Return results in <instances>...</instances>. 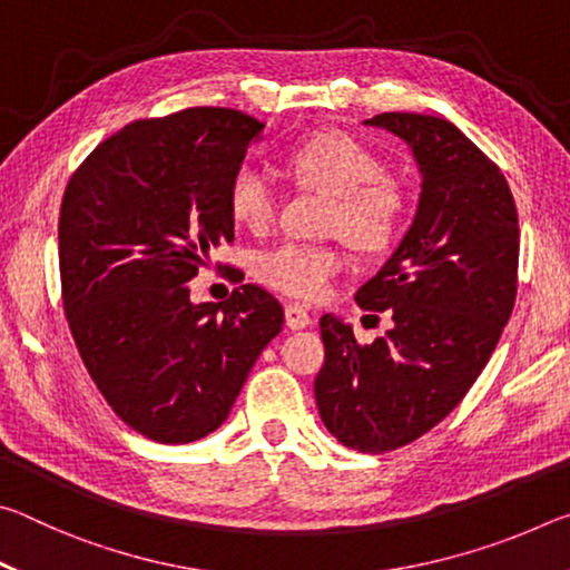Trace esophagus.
I'll return each mask as SVG.
<instances>
[{"label": "esophagus", "instance_id": "1", "mask_svg": "<svg viewBox=\"0 0 570 570\" xmlns=\"http://www.w3.org/2000/svg\"><path fill=\"white\" fill-rule=\"evenodd\" d=\"M284 320H286L288 330H306V326L312 324V314H308L306 308L298 306V304H286Z\"/></svg>", "mask_w": 570, "mask_h": 570}]
</instances>
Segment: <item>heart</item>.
I'll list each match as a JSON object with an SVG mask.
<instances>
[{"instance_id":"obj_1","label":"heart","mask_w":570,"mask_h":570,"mask_svg":"<svg viewBox=\"0 0 570 570\" xmlns=\"http://www.w3.org/2000/svg\"><path fill=\"white\" fill-rule=\"evenodd\" d=\"M286 166L312 188L334 196L326 228L352 246L374 250L387 244L402 214V190L382 173V163L344 132H314L286 153ZM228 208L240 226L266 230L276 218L278 196L254 166H240L228 180ZM342 268L340 248L284 240L256 256V274L276 292L316 298Z\"/></svg>"}]
</instances>
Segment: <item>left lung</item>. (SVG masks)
<instances>
[{
	"mask_svg": "<svg viewBox=\"0 0 570 570\" xmlns=\"http://www.w3.org/2000/svg\"><path fill=\"white\" fill-rule=\"evenodd\" d=\"M407 142L420 168L417 214L356 304L390 312L372 344L322 316L314 397L324 428L360 452L397 450L435 428L480 377L518 292V210L500 168L455 125L417 112L364 120Z\"/></svg>",
	"mask_w": 570,
	"mask_h": 570,
	"instance_id": "left-lung-1",
	"label": "left lung"
}]
</instances>
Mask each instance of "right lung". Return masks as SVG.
<instances>
[{
  "label": "right lung",
  "instance_id": "obj_1",
  "mask_svg": "<svg viewBox=\"0 0 570 570\" xmlns=\"http://www.w3.org/2000/svg\"><path fill=\"white\" fill-rule=\"evenodd\" d=\"M264 130L228 108L138 120L100 142L60 208L62 304L92 382L142 438L186 445L226 422L284 308L244 284L193 304L188 282L234 240L228 180Z\"/></svg>",
  "mask_w": 570,
  "mask_h": 570
}]
</instances>
